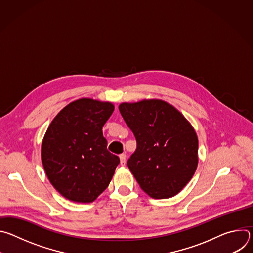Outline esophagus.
Listing matches in <instances>:
<instances>
[{"label":"esophagus","instance_id":"1","mask_svg":"<svg viewBox=\"0 0 253 253\" xmlns=\"http://www.w3.org/2000/svg\"><path fill=\"white\" fill-rule=\"evenodd\" d=\"M119 158H120V164L125 165V163H126V154H121L119 156Z\"/></svg>","mask_w":253,"mask_h":253}]
</instances>
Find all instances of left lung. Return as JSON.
Returning <instances> with one entry per match:
<instances>
[{
    "mask_svg": "<svg viewBox=\"0 0 253 253\" xmlns=\"http://www.w3.org/2000/svg\"><path fill=\"white\" fill-rule=\"evenodd\" d=\"M119 111L136 138L127 165L141 189L155 199L178 194L198 164V139L191 124L158 99L122 103Z\"/></svg>",
    "mask_w": 253,
    "mask_h": 253,
    "instance_id": "8db88e82",
    "label": "left lung"
}]
</instances>
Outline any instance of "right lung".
I'll list each match as a JSON object with an SVG mask.
<instances>
[{
	"label": "right lung",
	"mask_w": 253,
	"mask_h": 253,
	"mask_svg": "<svg viewBox=\"0 0 253 253\" xmlns=\"http://www.w3.org/2000/svg\"><path fill=\"white\" fill-rule=\"evenodd\" d=\"M113 111L110 102L82 98L64 107L47 129L43 166L65 198L93 202L109 185L120 159L107 150L102 128Z\"/></svg>",
	"instance_id": "right-lung-1"
}]
</instances>
